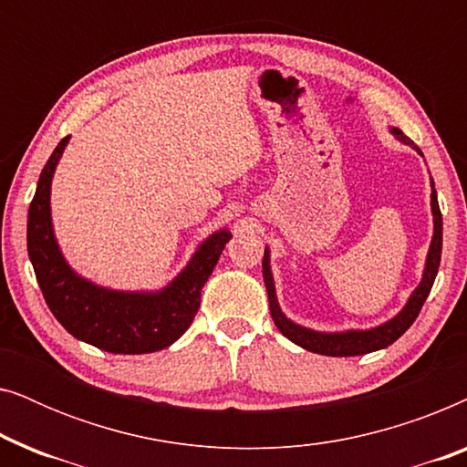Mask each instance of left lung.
I'll use <instances>...</instances> for the list:
<instances>
[{
    "label": "left lung",
    "instance_id": "left-lung-1",
    "mask_svg": "<svg viewBox=\"0 0 467 467\" xmlns=\"http://www.w3.org/2000/svg\"><path fill=\"white\" fill-rule=\"evenodd\" d=\"M391 133L400 142H404L412 149H420L412 142L410 138L404 136L400 130H391ZM431 214H433V238L430 244V253H427L425 261V272L423 278H420V285L412 291L408 304L401 308L400 315H395L391 321L379 325V327L372 329H348V331H336V334H325V331H315L308 327H302V325L293 323L291 318H286L280 310L278 299H276V286H274L272 270H270V251L265 248L264 253V283L267 289V299H270V312L274 323L280 329V334L289 337L291 342H296L297 347L306 350H312V353L318 355H329V357H355V355H366L374 353V350L387 348L389 344H393L398 337L404 334V331L414 323V318L419 317L420 308H423L427 296H430L433 280H436L438 267H440V254H442V214H440L438 206V195L436 189H433L431 181Z\"/></svg>",
    "mask_w": 467,
    "mask_h": 467
}]
</instances>
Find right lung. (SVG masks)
<instances>
[{
	"instance_id": "right-lung-1",
	"label": "right lung",
	"mask_w": 467,
	"mask_h": 467,
	"mask_svg": "<svg viewBox=\"0 0 467 467\" xmlns=\"http://www.w3.org/2000/svg\"><path fill=\"white\" fill-rule=\"evenodd\" d=\"M67 142L69 136L44 165L27 216V251L42 296L69 334L106 353L142 355L168 348L193 323L202 286L232 234L221 229L203 240L187 267L161 291H112L78 276L63 259L50 219V182Z\"/></svg>"
}]
</instances>
